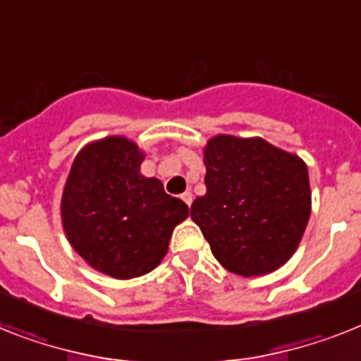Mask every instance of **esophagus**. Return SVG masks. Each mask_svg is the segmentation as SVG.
Returning <instances> with one entry per match:
<instances>
[{
	"label": "esophagus",
	"instance_id": "34e87169",
	"mask_svg": "<svg viewBox=\"0 0 361 361\" xmlns=\"http://www.w3.org/2000/svg\"><path fill=\"white\" fill-rule=\"evenodd\" d=\"M181 200H183V202H185V204L190 207V204H192V195H190L189 190H187V192H183V195H181Z\"/></svg>",
	"mask_w": 361,
	"mask_h": 361
}]
</instances>
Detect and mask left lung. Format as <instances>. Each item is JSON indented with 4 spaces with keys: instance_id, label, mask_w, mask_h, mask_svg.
Listing matches in <instances>:
<instances>
[{
    "instance_id": "obj_1",
    "label": "left lung",
    "mask_w": 361,
    "mask_h": 361,
    "mask_svg": "<svg viewBox=\"0 0 361 361\" xmlns=\"http://www.w3.org/2000/svg\"><path fill=\"white\" fill-rule=\"evenodd\" d=\"M207 192L192 202L214 259L242 277L266 275L295 253L310 218L308 169L262 137L216 135L204 148Z\"/></svg>"
}]
</instances>
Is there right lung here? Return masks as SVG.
Masks as SVG:
<instances>
[{
  "instance_id": "right-lung-1",
  "label": "right lung",
  "mask_w": 361,
  "mask_h": 361,
  "mask_svg": "<svg viewBox=\"0 0 361 361\" xmlns=\"http://www.w3.org/2000/svg\"><path fill=\"white\" fill-rule=\"evenodd\" d=\"M145 154L123 135L99 139L77 154L63 187L62 226L87 264L115 279L152 271L172 231L189 216L157 178L139 172Z\"/></svg>"
}]
</instances>
